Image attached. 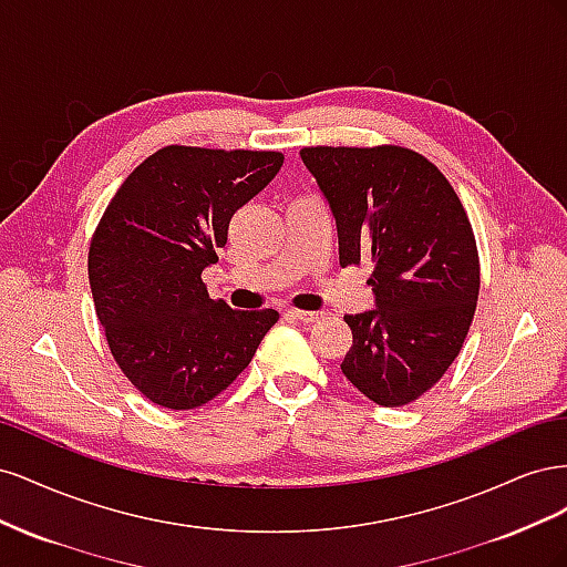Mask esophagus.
<instances>
[{"mask_svg": "<svg viewBox=\"0 0 567 567\" xmlns=\"http://www.w3.org/2000/svg\"><path fill=\"white\" fill-rule=\"evenodd\" d=\"M288 317L298 319L302 323H312V321H319L323 315L321 312H307V310H288Z\"/></svg>", "mask_w": 567, "mask_h": 567, "instance_id": "esophagus-1", "label": "esophagus"}]
</instances>
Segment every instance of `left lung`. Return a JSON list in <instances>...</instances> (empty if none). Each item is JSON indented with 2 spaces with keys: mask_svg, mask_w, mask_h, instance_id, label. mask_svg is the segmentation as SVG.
I'll list each match as a JSON object with an SVG mask.
<instances>
[{
  "mask_svg": "<svg viewBox=\"0 0 567 567\" xmlns=\"http://www.w3.org/2000/svg\"><path fill=\"white\" fill-rule=\"evenodd\" d=\"M300 158L338 229L340 267L371 265L375 307L346 315V379L381 406L431 390L475 315L480 260L466 210L440 169L402 146H312Z\"/></svg>",
  "mask_w": 567,
  "mask_h": 567,
  "instance_id": "1",
  "label": "left lung"
}]
</instances>
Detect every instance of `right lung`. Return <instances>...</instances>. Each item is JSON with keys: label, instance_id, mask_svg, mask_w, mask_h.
<instances>
[{"label": "right lung", "instance_id": "obj_1", "mask_svg": "<svg viewBox=\"0 0 567 567\" xmlns=\"http://www.w3.org/2000/svg\"><path fill=\"white\" fill-rule=\"evenodd\" d=\"M279 151L165 146L117 188L90 246V286L117 367L153 404L196 409L227 390L279 319L231 310L200 274L238 208L277 177Z\"/></svg>", "mask_w": 567, "mask_h": 567}]
</instances>
